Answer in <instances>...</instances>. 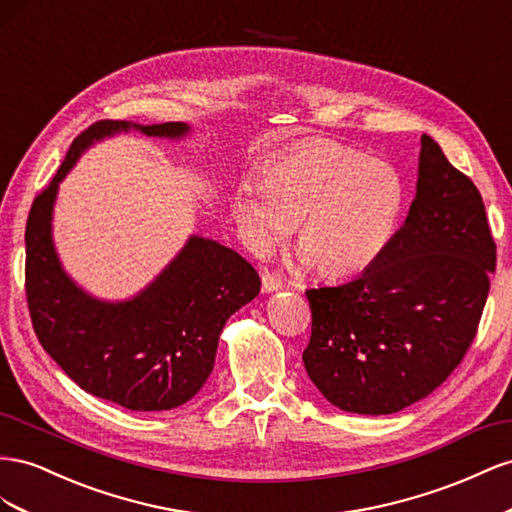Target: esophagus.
I'll return each mask as SVG.
<instances>
[{"label": "esophagus", "mask_w": 512, "mask_h": 512, "mask_svg": "<svg viewBox=\"0 0 512 512\" xmlns=\"http://www.w3.org/2000/svg\"><path fill=\"white\" fill-rule=\"evenodd\" d=\"M261 289L264 291H279V289H283V279L281 276H276V274H270V272H264L261 274Z\"/></svg>", "instance_id": "esophagus-1"}]
</instances>
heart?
<instances>
[{"label":"heart","instance_id":"1","mask_svg":"<svg viewBox=\"0 0 512 512\" xmlns=\"http://www.w3.org/2000/svg\"><path fill=\"white\" fill-rule=\"evenodd\" d=\"M403 210L397 171L326 139L274 160L261 182L240 184L233 197L253 251H270L296 227L302 259L332 279L367 270L388 248Z\"/></svg>","mask_w":512,"mask_h":512}]
</instances>
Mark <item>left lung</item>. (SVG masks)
Here are the masks:
<instances>
[{
	"label": "left lung",
	"instance_id": "obj_1",
	"mask_svg": "<svg viewBox=\"0 0 512 512\" xmlns=\"http://www.w3.org/2000/svg\"><path fill=\"white\" fill-rule=\"evenodd\" d=\"M491 272L483 197L422 135L416 199L386 251L352 281L306 289L311 382L354 414H394L429 397L476 337Z\"/></svg>",
	"mask_w": 512,
	"mask_h": 512
}]
</instances>
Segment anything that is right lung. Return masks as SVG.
<instances>
[{
  "label": "right lung",
  "mask_w": 512,
  "mask_h": 512,
  "mask_svg": "<svg viewBox=\"0 0 512 512\" xmlns=\"http://www.w3.org/2000/svg\"><path fill=\"white\" fill-rule=\"evenodd\" d=\"M128 128L167 139L188 133L182 122L85 128L29 210L25 296L40 345L72 382L126 410L163 412L191 401L206 384L225 321L259 294L261 281L242 255L197 236L133 300L102 302L68 279L51 240L57 184L94 139Z\"/></svg>",
  "instance_id": "obj_1"
}]
</instances>
